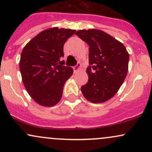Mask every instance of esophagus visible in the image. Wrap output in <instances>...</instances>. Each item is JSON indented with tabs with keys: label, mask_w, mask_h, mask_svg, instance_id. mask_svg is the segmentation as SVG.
<instances>
[{
	"label": "esophagus",
	"mask_w": 152,
	"mask_h": 152,
	"mask_svg": "<svg viewBox=\"0 0 152 152\" xmlns=\"http://www.w3.org/2000/svg\"><path fill=\"white\" fill-rule=\"evenodd\" d=\"M81 64H79V63H78L77 64V65L76 66H75L74 67V73H76L77 72V71L79 70L80 69H81Z\"/></svg>",
	"instance_id": "34e87169"
}]
</instances>
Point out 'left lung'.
Returning a JSON list of instances; mask_svg holds the SVG:
<instances>
[{
    "label": "left lung",
    "mask_w": 152,
    "mask_h": 152,
    "mask_svg": "<svg viewBox=\"0 0 152 152\" xmlns=\"http://www.w3.org/2000/svg\"><path fill=\"white\" fill-rule=\"evenodd\" d=\"M89 46L88 82L81 86L83 96L92 103H103L116 94L124 81L129 55L121 42L97 29L76 33Z\"/></svg>",
    "instance_id": "1"
}]
</instances>
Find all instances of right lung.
<instances>
[{"instance_id": "right-lung-1", "label": "right lung", "mask_w": 152, "mask_h": 152, "mask_svg": "<svg viewBox=\"0 0 152 152\" xmlns=\"http://www.w3.org/2000/svg\"><path fill=\"white\" fill-rule=\"evenodd\" d=\"M76 32L54 27L39 33L24 47L20 55V74L24 86L36 103L53 106L61 100L65 82L73 69L63 66L64 45Z\"/></svg>"}]
</instances>
